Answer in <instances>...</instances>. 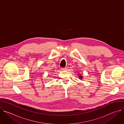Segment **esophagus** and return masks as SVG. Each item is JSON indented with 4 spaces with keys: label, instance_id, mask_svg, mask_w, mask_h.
I'll return each instance as SVG.
<instances>
[{
    "label": "esophagus",
    "instance_id": "1",
    "mask_svg": "<svg viewBox=\"0 0 124 124\" xmlns=\"http://www.w3.org/2000/svg\"><path fill=\"white\" fill-rule=\"evenodd\" d=\"M61 69L62 70H67V68H61Z\"/></svg>",
    "mask_w": 124,
    "mask_h": 124
}]
</instances>
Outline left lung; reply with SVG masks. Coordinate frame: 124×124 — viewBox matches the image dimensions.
I'll return each instance as SVG.
<instances>
[{
  "label": "left lung",
  "mask_w": 124,
  "mask_h": 124,
  "mask_svg": "<svg viewBox=\"0 0 124 124\" xmlns=\"http://www.w3.org/2000/svg\"><path fill=\"white\" fill-rule=\"evenodd\" d=\"M79 78L80 79H82L83 78H82V77L81 76H80V75H79Z\"/></svg>",
  "instance_id": "1"
}]
</instances>
